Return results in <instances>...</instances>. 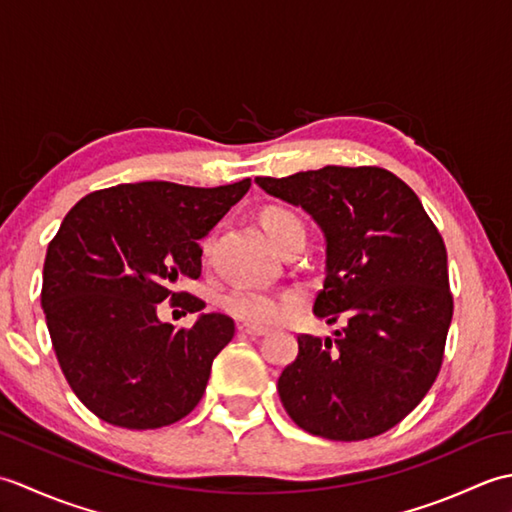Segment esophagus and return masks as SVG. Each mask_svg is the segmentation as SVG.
<instances>
[{
  "label": "esophagus",
  "instance_id": "34e87169",
  "mask_svg": "<svg viewBox=\"0 0 512 512\" xmlns=\"http://www.w3.org/2000/svg\"><path fill=\"white\" fill-rule=\"evenodd\" d=\"M237 330L242 332V334H248V336H264L268 330H264V328H257V325H246V323H242V325H237Z\"/></svg>",
  "mask_w": 512,
  "mask_h": 512
}]
</instances>
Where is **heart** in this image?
<instances>
[{"mask_svg": "<svg viewBox=\"0 0 512 512\" xmlns=\"http://www.w3.org/2000/svg\"><path fill=\"white\" fill-rule=\"evenodd\" d=\"M264 231L279 250L284 248L292 237H306V226L299 220V215L284 209V206H268L262 213ZM209 244H204V250ZM299 299L284 292H270L257 288H235L224 295L222 308L231 317L253 323V325H275L284 321L288 314L297 308Z\"/></svg>", "mask_w": 512, "mask_h": 512, "instance_id": "obj_1", "label": "heart"}]
</instances>
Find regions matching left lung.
<instances>
[{
	"label": "left lung",
	"mask_w": 512,
	"mask_h": 512,
	"mask_svg": "<svg viewBox=\"0 0 512 512\" xmlns=\"http://www.w3.org/2000/svg\"><path fill=\"white\" fill-rule=\"evenodd\" d=\"M255 182L321 226L325 279L314 314L347 321L334 339L299 336L279 398L312 436H380L440 374L453 317L444 239L418 195L383 167L328 165Z\"/></svg>",
	"instance_id": "left-lung-1"
}]
</instances>
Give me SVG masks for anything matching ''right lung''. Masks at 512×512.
Returning a JSON list of instances; mask_svg holds the SVG:
<instances>
[{"instance_id":"right-lung-1","label":"right lung","mask_w":512,"mask_h":512,"mask_svg":"<svg viewBox=\"0 0 512 512\" xmlns=\"http://www.w3.org/2000/svg\"><path fill=\"white\" fill-rule=\"evenodd\" d=\"M248 189L250 178L213 189L118 184L85 195L63 217L43 264L41 308L61 372L94 416L140 431L198 405L235 323L213 312L176 330L158 319V303L206 306L176 288L200 277L198 239Z\"/></svg>"}]
</instances>
